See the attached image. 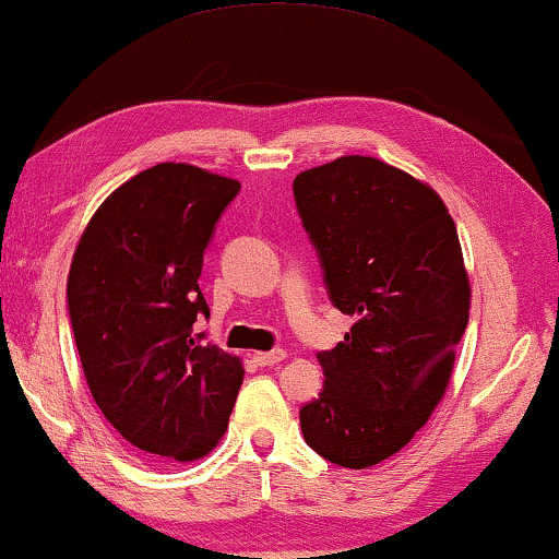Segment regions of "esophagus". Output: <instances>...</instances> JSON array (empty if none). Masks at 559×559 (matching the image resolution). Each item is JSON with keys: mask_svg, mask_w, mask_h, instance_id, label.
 <instances>
[{"mask_svg": "<svg viewBox=\"0 0 559 559\" xmlns=\"http://www.w3.org/2000/svg\"><path fill=\"white\" fill-rule=\"evenodd\" d=\"M285 350L277 348V350H266V354H254V364L259 366H277L280 361H285Z\"/></svg>", "mask_w": 559, "mask_h": 559, "instance_id": "1", "label": "esophagus"}]
</instances>
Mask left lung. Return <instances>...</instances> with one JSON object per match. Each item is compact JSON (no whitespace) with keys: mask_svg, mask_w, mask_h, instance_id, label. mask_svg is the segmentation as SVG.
I'll return each instance as SVG.
<instances>
[{"mask_svg":"<svg viewBox=\"0 0 559 559\" xmlns=\"http://www.w3.org/2000/svg\"><path fill=\"white\" fill-rule=\"evenodd\" d=\"M297 213L331 302L356 318L318 354L325 386L300 409L325 461L371 468L407 445L448 389L471 310L455 221L430 186L377 157L300 173Z\"/></svg>","mask_w":559,"mask_h":559,"instance_id":"obj_1","label":"left lung"}]
</instances>
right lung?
Masks as SVG:
<instances>
[{
  "label": "right lung",
  "mask_w": 559,
  "mask_h": 559,
  "mask_svg": "<svg viewBox=\"0 0 559 559\" xmlns=\"http://www.w3.org/2000/svg\"><path fill=\"white\" fill-rule=\"evenodd\" d=\"M239 180L159 163L91 216L71 272L68 312L88 389L121 438L167 461L209 455L228 427L241 358L201 346L203 251Z\"/></svg>",
  "instance_id": "obj_1"
}]
</instances>
